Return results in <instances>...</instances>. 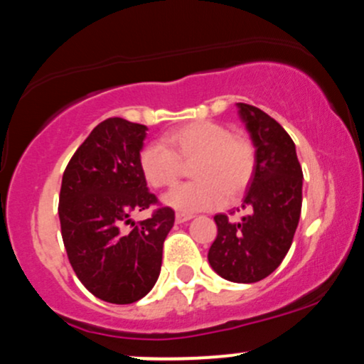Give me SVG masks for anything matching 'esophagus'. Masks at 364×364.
<instances>
[{"mask_svg":"<svg viewBox=\"0 0 364 364\" xmlns=\"http://www.w3.org/2000/svg\"><path fill=\"white\" fill-rule=\"evenodd\" d=\"M191 218H193V215H189V213H177V215H175V220H177L178 224H183V222L191 220Z\"/></svg>","mask_w":364,"mask_h":364,"instance_id":"1","label":"esophagus"}]
</instances>
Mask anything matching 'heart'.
Masks as SVG:
<instances>
[{
	"label": "heart",
	"mask_w": 364,
	"mask_h": 364,
	"mask_svg": "<svg viewBox=\"0 0 364 364\" xmlns=\"http://www.w3.org/2000/svg\"><path fill=\"white\" fill-rule=\"evenodd\" d=\"M152 142L139 154V166L151 187L161 189L175 183L182 163H192L194 182L181 183L163 196V203L181 213L203 212L224 199L243 193L255 170V147L241 135L217 121L199 119L182 124Z\"/></svg>",
	"instance_id": "1"
}]
</instances>
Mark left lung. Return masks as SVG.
<instances>
[{
    "instance_id": "obj_1",
    "label": "left lung",
    "mask_w": 364,
    "mask_h": 364,
    "mask_svg": "<svg viewBox=\"0 0 364 364\" xmlns=\"http://www.w3.org/2000/svg\"><path fill=\"white\" fill-rule=\"evenodd\" d=\"M255 147V170L246 186L240 222L215 215L217 237L208 262L224 279L257 283L274 272L290 250L302 210V168L284 128L259 107L237 104Z\"/></svg>"
}]
</instances>
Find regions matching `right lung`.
Wrapping results in <instances>:
<instances>
[{"label":"right lung","instance_id":"add662e5","mask_svg":"<svg viewBox=\"0 0 364 364\" xmlns=\"http://www.w3.org/2000/svg\"><path fill=\"white\" fill-rule=\"evenodd\" d=\"M146 132L123 118L102 121L62 177L58 218L69 262L85 288L109 304H134L152 290L175 222L168 206L132 220L158 201L139 166Z\"/></svg>","mask_w":364,"mask_h":364}]
</instances>
